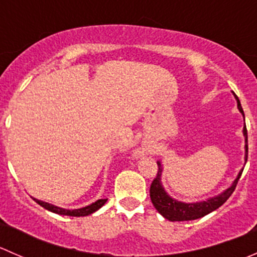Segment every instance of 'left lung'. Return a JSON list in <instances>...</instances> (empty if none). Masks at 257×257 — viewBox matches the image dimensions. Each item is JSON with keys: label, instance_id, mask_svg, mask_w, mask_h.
<instances>
[{"label": "left lung", "instance_id": "left-lung-1", "mask_svg": "<svg viewBox=\"0 0 257 257\" xmlns=\"http://www.w3.org/2000/svg\"><path fill=\"white\" fill-rule=\"evenodd\" d=\"M235 98H236L237 100V108H239V110L243 115V110L240 104L239 98H237V95H235ZM243 136H245V142L247 143V129H246V125L243 126ZM245 160H247V144L245 145ZM242 170L239 173L237 178L235 179L234 184H232L229 189H226L224 193L220 194L219 196H215V198L209 199V200L206 201H201V203L186 204L181 203V201H177L175 199L170 198V196L165 193L164 188H163L162 183H160V175H162L163 168L162 164L158 162L157 177L154 178L152 185H150V199H152V203L153 205L155 206V209H157L165 219L170 220V221H188V220L200 219V217L208 215L209 212L220 208V206L231 196L235 188H236L237 181H239L241 174H242Z\"/></svg>", "mask_w": 257, "mask_h": 257}]
</instances>
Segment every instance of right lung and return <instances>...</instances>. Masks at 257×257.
<instances>
[{"label": "right lung", "instance_id": "add662e5", "mask_svg": "<svg viewBox=\"0 0 257 257\" xmlns=\"http://www.w3.org/2000/svg\"><path fill=\"white\" fill-rule=\"evenodd\" d=\"M107 200H108V199H99V200H97L95 203L90 204V205L85 206V208L76 209V210H67V209L58 208V206H54V205H52V204L45 203V201H41V200H37V199H35L36 203L40 204L42 208L47 209L52 212H56V214L67 215V216H87V215L93 214V212L97 211L98 209L102 208V206L104 205L105 201H107Z\"/></svg>", "mask_w": 257, "mask_h": 257}]
</instances>
